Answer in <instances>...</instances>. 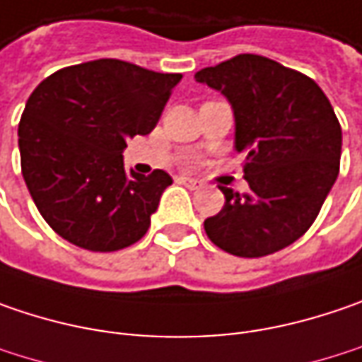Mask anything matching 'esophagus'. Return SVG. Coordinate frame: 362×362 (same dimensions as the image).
Instances as JSON below:
<instances>
[{"label": "esophagus", "mask_w": 362, "mask_h": 362, "mask_svg": "<svg viewBox=\"0 0 362 362\" xmlns=\"http://www.w3.org/2000/svg\"><path fill=\"white\" fill-rule=\"evenodd\" d=\"M178 182H180V184H184V186H188V188H192V190H197V188H201L202 186V182L194 180V178H188V176H180V178H178Z\"/></svg>", "instance_id": "obj_1"}]
</instances>
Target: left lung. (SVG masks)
<instances>
[{
    "label": "left lung",
    "instance_id": "obj_1",
    "mask_svg": "<svg viewBox=\"0 0 362 362\" xmlns=\"http://www.w3.org/2000/svg\"><path fill=\"white\" fill-rule=\"evenodd\" d=\"M221 92L235 118L245 194L219 186L223 209L204 219L221 250L260 258L297 242L315 221L340 170L342 129L322 88L260 54H238L194 75Z\"/></svg>",
    "mask_w": 362,
    "mask_h": 362
}]
</instances>
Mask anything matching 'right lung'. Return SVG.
Here are the masks:
<instances>
[{
  "mask_svg": "<svg viewBox=\"0 0 362 362\" xmlns=\"http://www.w3.org/2000/svg\"><path fill=\"white\" fill-rule=\"evenodd\" d=\"M182 79L118 59L49 75L18 127L22 176L54 231L83 250L117 252L139 242L170 174L127 172V139L153 131Z\"/></svg>",
  "mask_w": 362,
  "mask_h": 362,
  "instance_id": "obj_1",
  "label": "right lung"
}]
</instances>
